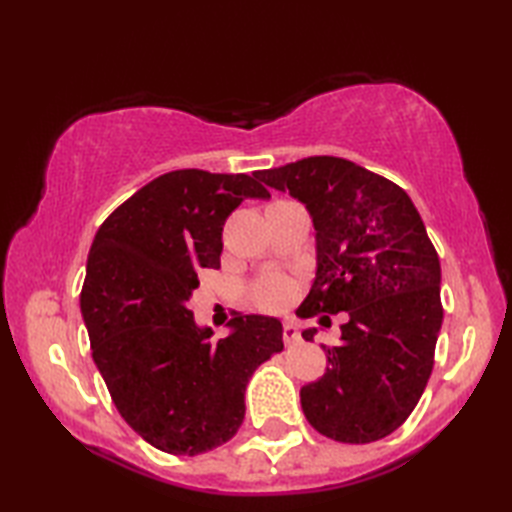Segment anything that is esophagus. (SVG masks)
<instances>
[{"mask_svg":"<svg viewBox=\"0 0 512 512\" xmlns=\"http://www.w3.org/2000/svg\"><path fill=\"white\" fill-rule=\"evenodd\" d=\"M284 341H286V345L299 343V328H297L295 323H286L284 325Z\"/></svg>","mask_w":512,"mask_h":512,"instance_id":"34e87169","label":"esophagus"}]
</instances>
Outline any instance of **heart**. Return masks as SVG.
Returning <instances> with one entry per match:
<instances>
[{
	"instance_id": "obj_1",
	"label": "heart",
	"mask_w": 512,
	"mask_h": 512,
	"mask_svg": "<svg viewBox=\"0 0 512 512\" xmlns=\"http://www.w3.org/2000/svg\"><path fill=\"white\" fill-rule=\"evenodd\" d=\"M292 295V284L279 273H268L259 277L253 284V297L262 308L275 310L288 303Z\"/></svg>"
}]
</instances>
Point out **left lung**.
<instances>
[{
	"label": "left lung",
	"mask_w": 512,
	"mask_h": 512,
	"mask_svg": "<svg viewBox=\"0 0 512 512\" xmlns=\"http://www.w3.org/2000/svg\"><path fill=\"white\" fill-rule=\"evenodd\" d=\"M257 178L306 204L317 231V277L297 317L347 314L341 343L321 345L325 374L301 387L303 413L336 442L389 436L427 387L442 328L440 259L418 209L398 184L345 158L310 156Z\"/></svg>",
	"instance_id": "left-lung-1"
}]
</instances>
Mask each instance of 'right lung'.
Returning a JSON list of instances; mask_svg holds the SVG:
<instances>
[{
    "label": "right lung",
    "mask_w": 512,
    "mask_h": 512,
    "mask_svg": "<svg viewBox=\"0 0 512 512\" xmlns=\"http://www.w3.org/2000/svg\"><path fill=\"white\" fill-rule=\"evenodd\" d=\"M246 198H270L246 173L178 169L107 217L90 248L81 314L118 413L151 447L200 455L244 422L255 369L284 350L273 317L235 314L213 341L187 301L202 268H220L222 228Z\"/></svg>",
    "instance_id": "right-lung-1"
}]
</instances>
